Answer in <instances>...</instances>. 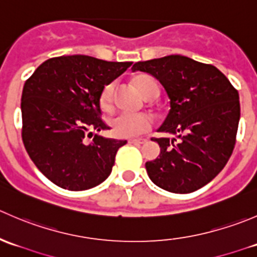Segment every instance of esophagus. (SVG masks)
Returning <instances> with one entry per match:
<instances>
[{
  "label": "esophagus",
  "instance_id": "1",
  "mask_svg": "<svg viewBox=\"0 0 257 257\" xmlns=\"http://www.w3.org/2000/svg\"><path fill=\"white\" fill-rule=\"evenodd\" d=\"M129 143H132V144H144V143H147V139H145V138L131 139V141H129Z\"/></svg>",
  "mask_w": 257,
  "mask_h": 257
}]
</instances>
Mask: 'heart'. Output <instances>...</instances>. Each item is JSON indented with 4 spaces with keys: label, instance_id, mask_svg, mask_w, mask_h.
I'll return each instance as SVG.
<instances>
[{
    "label": "heart",
    "instance_id": "1",
    "mask_svg": "<svg viewBox=\"0 0 257 257\" xmlns=\"http://www.w3.org/2000/svg\"><path fill=\"white\" fill-rule=\"evenodd\" d=\"M152 83L155 82L148 76H139L134 79V84L143 95ZM113 88V83H109L103 88L102 93H100V105L104 109H108L110 107ZM109 124L112 126L114 134L119 138H133V137L141 136V134L149 131L153 125V120L149 115L143 113L120 112L112 116Z\"/></svg>",
    "mask_w": 257,
    "mask_h": 257
}]
</instances>
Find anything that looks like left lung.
<instances>
[{
    "label": "left lung",
    "instance_id": "obj_1",
    "mask_svg": "<svg viewBox=\"0 0 257 257\" xmlns=\"http://www.w3.org/2000/svg\"><path fill=\"white\" fill-rule=\"evenodd\" d=\"M132 71L152 74L170 99L158 132L175 138L153 139L160 154L145 163L150 180L177 194L203 188L224 169L234 150L240 120L237 90L216 67L180 54L137 62Z\"/></svg>",
    "mask_w": 257,
    "mask_h": 257
}]
</instances>
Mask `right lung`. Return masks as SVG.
Here are the masks:
<instances>
[{"mask_svg": "<svg viewBox=\"0 0 257 257\" xmlns=\"http://www.w3.org/2000/svg\"><path fill=\"white\" fill-rule=\"evenodd\" d=\"M132 62L74 54L47 59L26 80L21 98L22 141L40 172L59 188L87 190L112 173L126 141L104 138L100 93Z\"/></svg>", "mask_w": 257, "mask_h": 257, "instance_id": "1", "label": "right lung"}]
</instances>
